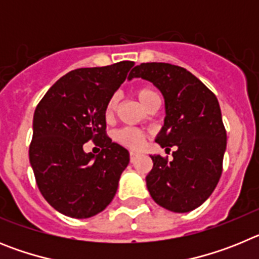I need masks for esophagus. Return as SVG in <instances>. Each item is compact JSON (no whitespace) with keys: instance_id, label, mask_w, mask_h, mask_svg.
Returning <instances> with one entry per match:
<instances>
[{"instance_id":"34e87169","label":"esophagus","mask_w":259,"mask_h":259,"mask_svg":"<svg viewBox=\"0 0 259 259\" xmlns=\"http://www.w3.org/2000/svg\"><path fill=\"white\" fill-rule=\"evenodd\" d=\"M137 155H139V154H137L136 152H131V153H130V159H131V162H135V159H136V158H137Z\"/></svg>"}]
</instances>
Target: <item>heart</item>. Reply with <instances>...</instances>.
I'll return each mask as SVG.
<instances>
[{
  "instance_id": "1",
  "label": "heart",
  "mask_w": 259,
  "mask_h": 259,
  "mask_svg": "<svg viewBox=\"0 0 259 259\" xmlns=\"http://www.w3.org/2000/svg\"><path fill=\"white\" fill-rule=\"evenodd\" d=\"M135 95H136V98L139 100V102H140V105L143 107H146L153 98L158 97L154 91H152L149 88H139L135 92ZM116 109H118V97L113 96L107 101L106 107H105V116L107 119H111L114 116V114H115ZM115 139L122 145L132 148V149H137V148H140L143 145L145 136H144L143 132L134 130V128H123V130L116 132Z\"/></svg>"
}]
</instances>
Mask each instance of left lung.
Here are the masks:
<instances>
[{
	"label": "left lung",
	"mask_w": 259,
	"mask_h": 259,
	"mask_svg": "<svg viewBox=\"0 0 259 259\" xmlns=\"http://www.w3.org/2000/svg\"><path fill=\"white\" fill-rule=\"evenodd\" d=\"M141 77L159 89L164 100V124L155 137L172 159L150 155L153 168L145 178L153 200L174 212L201 206L222 175L227 134L214 93L185 68L170 63H141L128 80Z\"/></svg>",
	"instance_id": "left-lung-1"
}]
</instances>
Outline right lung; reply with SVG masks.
<instances>
[{
	"label": "right lung",
	"instance_id": "1",
	"mask_svg": "<svg viewBox=\"0 0 259 259\" xmlns=\"http://www.w3.org/2000/svg\"><path fill=\"white\" fill-rule=\"evenodd\" d=\"M134 65L123 61L71 71L36 107L29 163L42 197L66 217H95L115 196L130 153L105 134V107ZM88 141L101 146L102 153L84 152Z\"/></svg>",
	"mask_w": 259,
	"mask_h": 259
}]
</instances>
